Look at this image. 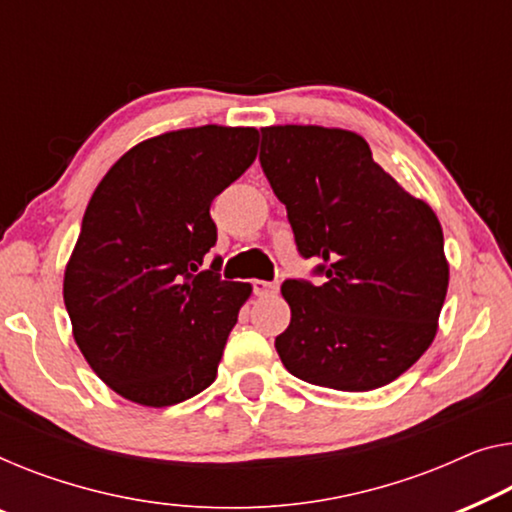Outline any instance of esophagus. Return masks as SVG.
Here are the masks:
<instances>
[{
	"label": "esophagus",
	"instance_id": "34e87169",
	"mask_svg": "<svg viewBox=\"0 0 512 512\" xmlns=\"http://www.w3.org/2000/svg\"><path fill=\"white\" fill-rule=\"evenodd\" d=\"M280 285L278 282H269V280H253V292L257 296H273L278 294Z\"/></svg>",
	"mask_w": 512,
	"mask_h": 512
}]
</instances>
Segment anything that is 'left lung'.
I'll return each mask as SVG.
<instances>
[{"label":"left lung","mask_w":512,"mask_h":512,"mask_svg":"<svg viewBox=\"0 0 512 512\" xmlns=\"http://www.w3.org/2000/svg\"><path fill=\"white\" fill-rule=\"evenodd\" d=\"M259 163L285 204L310 280H285L292 322L276 338L285 368L308 384L372 391L407 372L437 333L448 289L444 232L352 131L262 128Z\"/></svg>","instance_id":"8db88e82"}]
</instances>
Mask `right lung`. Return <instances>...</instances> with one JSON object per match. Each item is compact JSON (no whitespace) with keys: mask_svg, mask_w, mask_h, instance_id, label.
I'll return each instance as SVG.
<instances>
[{"mask_svg":"<svg viewBox=\"0 0 512 512\" xmlns=\"http://www.w3.org/2000/svg\"><path fill=\"white\" fill-rule=\"evenodd\" d=\"M255 128L200 126L144 140L87 204L64 273L73 338L121 398L170 407L213 384L253 292L220 278L213 197L253 165Z\"/></svg>","mask_w":512,"mask_h":512,"instance_id":"add662e5","label":"right lung"}]
</instances>
